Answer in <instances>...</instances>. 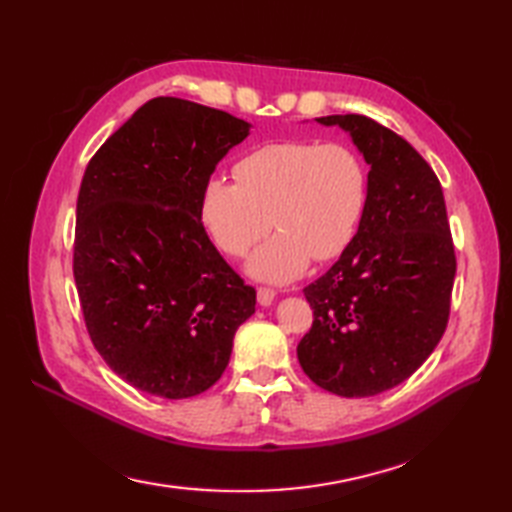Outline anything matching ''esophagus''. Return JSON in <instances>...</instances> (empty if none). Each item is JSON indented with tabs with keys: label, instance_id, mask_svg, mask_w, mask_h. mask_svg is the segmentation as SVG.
I'll use <instances>...</instances> for the list:
<instances>
[{
	"label": "esophagus",
	"instance_id": "1",
	"mask_svg": "<svg viewBox=\"0 0 512 512\" xmlns=\"http://www.w3.org/2000/svg\"><path fill=\"white\" fill-rule=\"evenodd\" d=\"M273 299H276V291L269 289V286H260V289H258V304L260 306H271Z\"/></svg>",
	"mask_w": 512,
	"mask_h": 512
}]
</instances>
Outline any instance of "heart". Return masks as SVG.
I'll use <instances>...</instances> for the list:
<instances>
[{
	"label": "heart",
	"instance_id": "heart-1",
	"mask_svg": "<svg viewBox=\"0 0 512 512\" xmlns=\"http://www.w3.org/2000/svg\"><path fill=\"white\" fill-rule=\"evenodd\" d=\"M236 182L208 180L199 202L206 232L230 256H243L280 230L249 260L256 278L286 282L313 258L326 263L354 241L369 176L360 156L341 143L278 141L260 145L234 167Z\"/></svg>",
	"mask_w": 512,
	"mask_h": 512
}]
</instances>
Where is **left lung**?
I'll list each match as a JSON object with an SVG mask.
<instances>
[{
	"label": "left lung",
	"mask_w": 512,
	"mask_h": 512,
	"mask_svg": "<svg viewBox=\"0 0 512 512\" xmlns=\"http://www.w3.org/2000/svg\"><path fill=\"white\" fill-rule=\"evenodd\" d=\"M352 134L369 195L341 258L308 284L313 328L297 345L306 376L341 397H369L426 363L447 328L456 254L436 173L400 134L365 115L317 119Z\"/></svg>",
	"instance_id": "1"
}]
</instances>
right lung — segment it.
I'll return each instance as SVG.
<instances>
[{"label":"right lung","mask_w":512,"mask_h":512,"mask_svg":"<svg viewBox=\"0 0 512 512\" xmlns=\"http://www.w3.org/2000/svg\"><path fill=\"white\" fill-rule=\"evenodd\" d=\"M249 134L178 97L143 104L97 149L78 195L73 278L95 350L134 389L184 400L226 371L256 291L208 239L202 191Z\"/></svg>","instance_id":"right-lung-1"}]
</instances>
